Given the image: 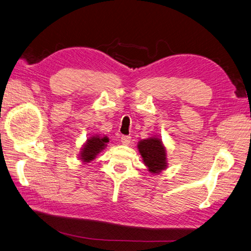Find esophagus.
<instances>
[{
  "label": "esophagus",
  "instance_id": "1",
  "mask_svg": "<svg viewBox=\"0 0 251 251\" xmlns=\"http://www.w3.org/2000/svg\"><path fill=\"white\" fill-rule=\"evenodd\" d=\"M121 142H123L124 145H130L131 136H126V135H124V136H121Z\"/></svg>",
  "mask_w": 251,
  "mask_h": 251
}]
</instances>
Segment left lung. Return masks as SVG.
<instances>
[{"label":"left lung","instance_id":"8db88e82","mask_svg":"<svg viewBox=\"0 0 251 251\" xmlns=\"http://www.w3.org/2000/svg\"><path fill=\"white\" fill-rule=\"evenodd\" d=\"M138 151L144 164L152 174H159L168 167L167 150L160 138L154 136L139 140Z\"/></svg>","mask_w":251,"mask_h":251}]
</instances>
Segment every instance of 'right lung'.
I'll list each match as a JSON object with an SVG mask.
<instances>
[{
  "label": "right lung",
  "mask_w": 251,
  "mask_h": 251,
  "mask_svg": "<svg viewBox=\"0 0 251 251\" xmlns=\"http://www.w3.org/2000/svg\"><path fill=\"white\" fill-rule=\"evenodd\" d=\"M109 142V138L106 136H100V135H93V136L86 139L85 144L81 149L79 158L86 164L91 162L96 158L97 155L105 149L106 144Z\"/></svg>",
  "instance_id": "right-lung-1"
}]
</instances>
